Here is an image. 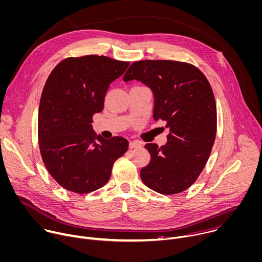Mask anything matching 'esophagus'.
Masks as SVG:
<instances>
[{
    "mask_svg": "<svg viewBox=\"0 0 262 262\" xmlns=\"http://www.w3.org/2000/svg\"><path fill=\"white\" fill-rule=\"evenodd\" d=\"M128 147L129 149H138V148H141V144L139 142H129Z\"/></svg>",
    "mask_w": 262,
    "mask_h": 262,
    "instance_id": "34e87169",
    "label": "esophagus"
}]
</instances>
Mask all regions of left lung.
Here are the masks:
<instances>
[{
  "instance_id": "left-lung-1",
  "label": "left lung",
  "mask_w": 262,
  "mask_h": 262,
  "mask_svg": "<svg viewBox=\"0 0 262 262\" xmlns=\"http://www.w3.org/2000/svg\"><path fill=\"white\" fill-rule=\"evenodd\" d=\"M135 79L152 91L153 118L163 120L169 130L165 145H145L151 160L141 169V179L158 193H180L196 181L215 142L217 109L212 87L196 67L176 60L135 61L123 81Z\"/></svg>"
}]
</instances>
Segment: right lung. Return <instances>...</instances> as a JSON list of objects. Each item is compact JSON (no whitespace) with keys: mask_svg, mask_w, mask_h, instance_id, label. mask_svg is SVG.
<instances>
[{"mask_svg":"<svg viewBox=\"0 0 262 262\" xmlns=\"http://www.w3.org/2000/svg\"><path fill=\"white\" fill-rule=\"evenodd\" d=\"M129 66L104 55L68 57L50 73L42 92L38 139L43 162L64 189L79 194L103 187L128 148L122 137L105 140L93 129L110 83Z\"/></svg>","mask_w":262,"mask_h":262,"instance_id":"1","label":"right lung"}]
</instances>
